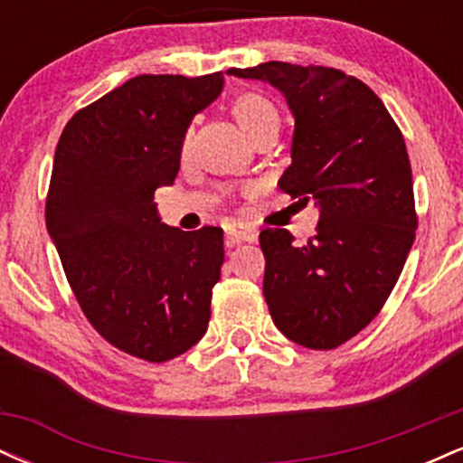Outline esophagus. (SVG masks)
<instances>
[{"label": "esophagus", "mask_w": 463, "mask_h": 463, "mask_svg": "<svg viewBox=\"0 0 463 463\" xmlns=\"http://www.w3.org/2000/svg\"><path fill=\"white\" fill-rule=\"evenodd\" d=\"M259 239L257 231H250V228H231L226 232V246H237L241 241H250L254 243Z\"/></svg>", "instance_id": "1"}]
</instances>
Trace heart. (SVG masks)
Wrapping results in <instances>:
<instances>
[{
  "mask_svg": "<svg viewBox=\"0 0 463 463\" xmlns=\"http://www.w3.org/2000/svg\"><path fill=\"white\" fill-rule=\"evenodd\" d=\"M232 117L237 119L239 128H241L246 135L257 143L261 139L263 135L268 132H279V124H280V117L276 106L269 102L268 98L261 93H254V91H243L235 95L231 104ZM189 150V137L184 139V152Z\"/></svg>",
  "mask_w": 463,
  "mask_h": 463,
  "instance_id": "heart-1",
  "label": "heart"
}]
</instances>
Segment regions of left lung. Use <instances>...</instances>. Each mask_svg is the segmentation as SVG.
Instances as JSON below:
<instances>
[{
  "instance_id": "obj_1",
  "label": "left lung",
  "mask_w": 463,
  "mask_h": 463,
  "mask_svg": "<svg viewBox=\"0 0 463 463\" xmlns=\"http://www.w3.org/2000/svg\"><path fill=\"white\" fill-rule=\"evenodd\" d=\"M228 73L285 95L296 126L279 187L320 209L302 246L285 228L259 235L269 316L300 346H342L383 309L416 239L405 139L368 84L339 69L272 61Z\"/></svg>"
}]
</instances>
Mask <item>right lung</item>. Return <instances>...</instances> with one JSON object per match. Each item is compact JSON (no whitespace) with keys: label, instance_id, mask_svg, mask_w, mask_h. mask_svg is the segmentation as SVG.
<instances>
[{"label":"right lung","instance_id":"right-lung-1","mask_svg":"<svg viewBox=\"0 0 463 463\" xmlns=\"http://www.w3.org/2000/svg\"><path fill=\"white\" fill-rule=\"evenodd\" d=\"M222 87V71L137 76L78 110L56 146L45 224L69 285L106 342L152 364L209 326L224 231L165 226L154 191L176 180L191 119Z\"/></svg>","mask_w":463,"mask_h":463}]
</instances>
